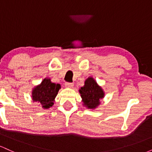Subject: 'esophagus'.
I'll return each instance as SVG.
<instances>
[{"label":"esophagus","mask_w":152,"mask_h":152,"mask_svg":"<svg viewBox=\"0 0 152 152\" xmlns=\"http://www.w3.org/2000/svg\"><path fill=\"white\" fill-rule=\"evenodd\" d=\"M65 86L68 88H73L74 87V83H69V82H66L65 83Z\"/></svg>","instance_id":"34e87169"}]
</instances>
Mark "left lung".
Instances as JSON below:
<instances>
[{"label": "left lung", "instance_id": "8db88e82", "mask_svg": "<svg viewBox=\"0 0 152 152\" xmlns=\"http://www.w3.org/2000/svg\"><path fill=\"white\" fill-rule=\"evenodd\" d=\"M79 93L81 94L83 105L88 109L96 108L100 104V99L104 96L102 88L92 77L87 78L84 86L79 89Z\"/></svg>", "mask_w": 152, "mask_h": 152}]
</instances>
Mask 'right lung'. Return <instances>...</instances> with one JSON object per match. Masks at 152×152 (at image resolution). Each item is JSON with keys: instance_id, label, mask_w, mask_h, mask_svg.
<instances>
[{"instance_id": "obj_1", "label": "right lung", "mask_w": 152, "mask_h": 152, "mask_svg": "<svg viewBox=\"0 0 152 152\" xmlns=\"http://www.w3.org/2000/svg\"><path fill=\"white\" fill-rule=\"evenodd\" d=\"M60 88L59 83H52L50 78H45L33 90V101L41 104L43 109H48L53 105L54 99Z\"/></svg>"}]
</instances>
